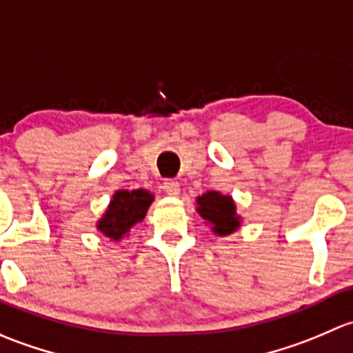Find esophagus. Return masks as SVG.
<instances>
[{
    "label": "esophagus",
    "instance_id": "1",
    "mask_svg": "<svg viewBox=\"0 0 353 353\" xmlns=\"http://www.w3.org/2000/svg\"><path fill=\"white\" fill-rule=\"evenodd\" d=\"M163 190H165L168 195H178L180 194V183H178L176 180L168 178V180L163 181Z\"/></svg>",
    "mask_w": 353,
    "mask_h": 353
}]
</instances>
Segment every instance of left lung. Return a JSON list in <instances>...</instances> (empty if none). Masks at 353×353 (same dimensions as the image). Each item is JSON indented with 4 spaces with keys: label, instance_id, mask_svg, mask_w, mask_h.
<instances>
[{
    "label": "left lung",
    "instance_id": "8db88e82",
    "mask_svg": "<svg viewBox=\"0 0 353 353\" xmlns=\"http://www.w3.org/2000/svg\"><path fill=\"white\" fill-rule=\"evenodd\" d=\"M197 212L219 236L231 234L241 224V219L236 214V203L232 197L219 194V192L210 190L197 197Z\"/></svg>",
    "mask_w": 353,
    "mask_h": 353
}]
</instances>
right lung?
I'll use <instances>...</instances> for the list:
<instances>
[{"label":"right lung","instance_id":"obj_1","mask_svg":"<svg viewBox=\"0 0 353 353\" xmlns=\"http://www.w3.org/2000/svg\"><path fill=\"white\" fill-rule=\"evenodd\" d=\"M152 201L154 195L144 188L115 192L103 217L97 223V230L114 241H121L134 224L144 219Z\"/></svg>","mask_w":353,"mask_h":353}]
</instances>
